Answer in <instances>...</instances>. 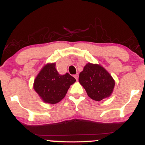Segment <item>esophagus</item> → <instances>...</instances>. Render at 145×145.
Masks as SVG:
<instances>
[{
  "instance_id": "obj_1",
  "label": "esophagus",
  "mask_w": 145,
  "mask_h": 145,
  "mask_svg": "<svg viewBox=\"0 0 145 145\" xmlns=\"http://www.w3.org/2000/svg\"><path fill=\"white\" fill-rule=\"evenodd\" d=\"M74 78H75L76 79V81H78V74H75V75H74Z\"/></svg>"
}]
</instances>
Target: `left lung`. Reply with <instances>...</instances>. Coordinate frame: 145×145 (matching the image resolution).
<instances>
[{
	"label": "left lung",
	"mask_w": 145,
	"mask_h": 145,
	"mask_svg": "<svg viewBox=\"0 0 145 145\" xmlns=\"http://www.w3.org/2000/svg\"><path fill=\"white\" fill-rule=\"evenodd\" d=\"M78 81L91 99L100 101L113 93L115 81L105 68L100 64L88 63L79 74Z\"/></svg>",
	"instance_id": "left-lung-1"
}]
</instances>
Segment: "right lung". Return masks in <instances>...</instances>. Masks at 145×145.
<instances>
[{"label": "right lung", "mask_w": 145, "mask_h": 145, "mask_svg": "<svg viewBox=\"0 0 145 145\" xmlns=\"http://www.w3.org/2000/svg\"><path fill=\"white\" fill-rule=\"evenodd\" d=\"M75 81L68 73L64 75L59 74L55 63H48L36 76L33 88L44 103L56 104L65 97L70 86Z\"/></svg>", "instance_id": "1"}]
</instances>
